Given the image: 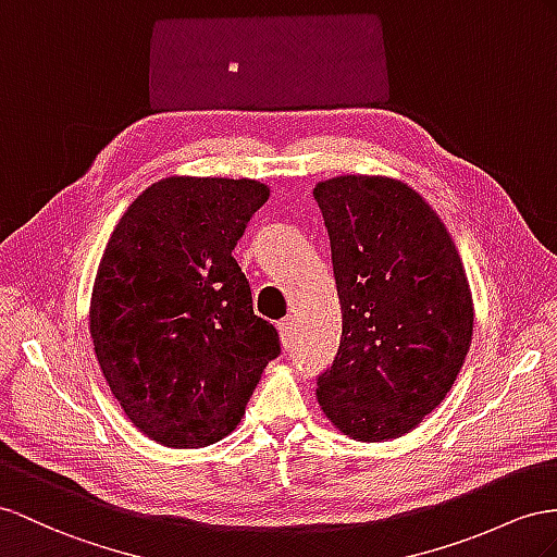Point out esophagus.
<instances>
[{"mask_svg":"<svg viewBox=\"0 0 557 557\" xmlns=\"http://www.w3.org/2000/svg\"><path fill=\"white\" fill-rule=\"evenodd\" d=\"M277 330H280V338H282V346L284 348H292L294 344V334H296V322L294 318H284L277 322Z\"/></svg>","mask_w":557,"mask_h":557,"instance_id":"1","label":"esophagus"}]
</instances>
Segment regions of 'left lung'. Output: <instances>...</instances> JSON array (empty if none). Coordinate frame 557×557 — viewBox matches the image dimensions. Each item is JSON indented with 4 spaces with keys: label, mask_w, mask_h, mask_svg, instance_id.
I'll use <instances>...</instances> for the list:
<instances>
[{
    "label": "left lung",
    "mask_w": 557,
    "mask_h": 557,
    "mask_svg": "<svg viewBox=\"0 0 557 557\" xmlns=\"http://www.w3.org/2000/svg\"><path fill=\"white\" fill-rule=\"evenodd\" d=\"M312 197L332 247L341 341L315 376L330 421L381 442L442 403L473 336V301L445 223L405 183L341 176Z\"/></svg>",
    "instance_id": "1"
}]
</instances>
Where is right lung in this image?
Returning a JSON list of instances; mask_svg holds the SVG:
<instances>
[{"mask_svg": "<svg viewBox=\"0 0 557 557\" xmlns=\"http://www.w3.org/2000/svg\"><path fill=\"white\" fill-rule=\"evenodd\" d=\"M268 197L247 178H164L108 239L91 296L96 358L124 414L160 445L233 433L282 350L233 256Z\"/></svg>", "mask_w": 557, "mask_h": 557, "instance_id": "1", "label": "right lung"}]
</instances>
